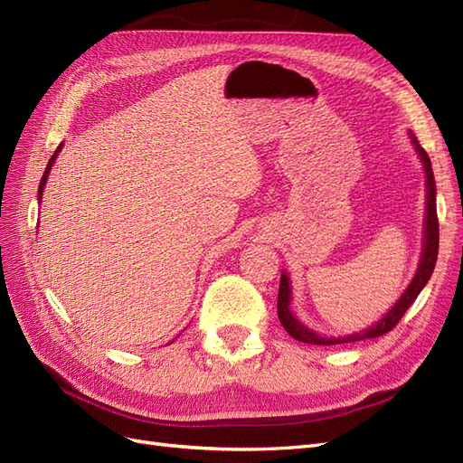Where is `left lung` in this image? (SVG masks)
I'll use <instances>...</instances> for the list:
<instances>
[{
	"label": "left lung",
	"mask_w": 463,
	"mask_h": 463,
	"mask_svg": "<svg viewBox=\"0 0 463 463\" xmlns=\"http://www.w3.org/2000/svg\"><path fill=\"white\" fill-rule=\"evenodd\" d=\"M411 141L415 145V150L419 154V158L423 162L425 167V175H427V208H425V237H423V253H421V262H419V269L411 279V284L408 289L403 291V296L396 301V305L373 325L371 328L363 330L359 334H349L344 335V338H325V335H318L311 328L303 326L301 322L291 315L289 311V301H291V286H289V278L286 272H282V278H279V291H278V318L282 322V326L288 330L291 338H296L305 344H317V345H334V344H349V342H359V340H369L376 338V335H383L394 328L400 318L405 315V311L410 309L411 303L417 299L419 293L427 286L429 278L434 270V264H437L439 257V218H437V185H434V175H432V165L430 158L427 156L425 148L419 145L417 137L411 135Z\"/></svg>",
	"instance_id": "1"
}]
</instances>
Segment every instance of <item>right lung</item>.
I'll return each instance as SVG.
<instances>
[{
	"label": "right lung",
	"mask_w": 463,
	"mask_h": 463,
	"mask_svg": "<svg viewBox=\"0 0 463 463\" xmlns=\"http://www.w3.org/2000/svg\"><path fill=\"white\" fill-rule=\"evenodd\" d=\"M61 150V145L58 146V150L53 152V156L50 158V162H48V165H46V172H44V175H42V179H40V187H38V201H42V193H44V187H46V179H48V174H50V170H52V165H53V162H55V158H58V152Z\"/></svg>",
	"instance_id": "right-lung-1"
}]
</instances>
